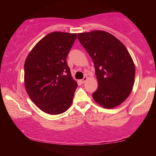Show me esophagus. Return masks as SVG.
<instances>
[{"instance_id": "esophagus-1", "label": "esophagus", "mask_w": 156, "mask_h": 156, "mask_svg": "<svg viewBox=\"0 0 156 156\" xmlns=\"http://www.w3.org/2000/svg\"><path fill=\"white\" fill-rule=\"evenodd\" d=\"M87 77H84L83 79H82V80H81V83H84L87 81Z\"/></svg>"}]
</instances>
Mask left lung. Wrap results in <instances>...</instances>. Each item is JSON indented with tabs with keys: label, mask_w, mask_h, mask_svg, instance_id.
Instances as JSON below:
<instances>
[{
	"label": "left lung",
	"mask_w": 156,
	"mask_h": 156,
	"mask_svg": "<svg viewBox=\"0 0 156 156\" xmlns=\"http://www.w3.org/2000/svg\"><path fill=\"white\" fill-rule=\"evenodd\" d=\"M78 38L93 60L98 87L92 96L107 109L120 105L131 92L136 68L126 47L104 31L78 34Z\"/></svg>",
	"instance_id": "obj_1"
}]
</instances>
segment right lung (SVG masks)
<instances>
[{"label": "right lung", "mask_w": 156, "mask_h": 156, "mask_svg": "<svg viewBox=\"0 0 156 156\" xmlns=\"http://www.w3.org/2000/svg\"><path fill=\"white\" fill-rule=\"evenodd\" d=\"M76 38V34L50 33L34 46L26 58V91L31 101L49 114L64 113L72 103L78 84L66 59Z\"/></svg>", "instance_id": "obj_1"}]
</instances>
